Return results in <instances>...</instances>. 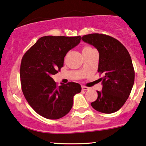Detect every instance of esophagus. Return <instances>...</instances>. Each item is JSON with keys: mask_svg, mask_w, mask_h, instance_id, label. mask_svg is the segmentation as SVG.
<instances>
[{"mask_svg": "<svg viewBox=\"0 0 146 146\" xmlns=\"http://www.w3.org/2000/svg\"><path fill=\"white\" fill-rule=\"evenodd\" d=\"M89 88L87 87H85V86H82V90L83 91H86V90H89Z\"/></svg>", "mask_w": 146, "mask_h": 146, "instance_id": "1", "label": "esophagus"}]
</instances>
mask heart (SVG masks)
<instances>
[{
  "mask_svg": "<svg viewBox=\"0 0 146 146\" xmlns=\"http://www.w3.org/2000/svg\"><path fill=\"white\" fill-rule=\"evenodd\" d=\"M92 49H93V48L92 47H91L90 46H84L82 47V52L90 51V50H92Z\"/></svg>",
  "mask_w": 146,
  "mask_h": 146,
  "instance_id": "1",
  "label": "heart"
}]
</instances>
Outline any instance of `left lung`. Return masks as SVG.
Returning a JSON list of instances; mask_svg holds the SVG:
<instances>
[{
	"instance_id": "8db88e82",
	"label": "left lung",
	"mask_w": 146,
	"mask_h": 146,
	"mask_svg": "<svg viewBox=\"0 0 146 146\" xmlns=\"http://www.w3.org/2000/svg\"><path fill=\"white\" fill-rule=\"evenodd\" d=\"M82 40L98 49V72L103 75L100 78L102 90L97 91L98 99L91 105L100 112L114 113L125 104L134 84L135 70L129 53L118 40L104 34L84 35Z\"/></svg>"
}]
</instances>
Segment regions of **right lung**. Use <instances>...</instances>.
<instances>
[{
  "mask_svg": "<svg viewBox=\"0 0 146 146\" xmlns=\"http://www.w3.org/2000/svg\"><path fill=\"white\" fill-rule=\"evenodd\" d=\"M78 36L41 37L21 59L20 79L25 98L36 112L48 119L66 116L73 105V98L81 91L78 83L57 86L51 75L64 66V57L80 43Z\"/></svg>",
  "mask_w": 146,
  "mask_h": 146,
  "instance_id": "1",
  "label": "right lung"
}]
</instances>
